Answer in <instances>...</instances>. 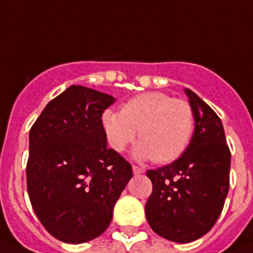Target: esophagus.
<instances>
[{
  "label": "esophagus",
  "instance_id": "1",
  "mask_svg": "<svg viewBox=\"0 0 253 253\" xmlns=\"http://www.w3.org/2000/svg\"><path fill=\"white\" fill-rule=\"evenodd\" d=\"M133 173L134 174H142V173H144V169L138 166H133Z\"/></svg>",
  "mask_w": 253,
  "mask_h": 253
}]
</instances>
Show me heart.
<instances>
[{
	"label": "heart",
	"mask_w": 253,
	"mask_h": 253,
	"mask_svg": "<svg viewBox=\"0 0 253 253\" xmlns=\"http://www.w3.org/2000/svg\"><path fill=\"white\" fill-rule=\"evenodd\" d=\"M106 142L115 152H123L138 138L134 155L140 161L154 159L170 163L187 150L194 131L191 104L159 91L139 94L122 105L119 111L108 109L101 115Z\"/></svg>",
	"instance_id": "1"
}]
</instances>
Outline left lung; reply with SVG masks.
Returning <instances> with one entry per match:
<instances>
[{"mask_svg": "<svg viewBox=\"0 0 253 253\" xmlns=\"http://www.w3.org/2000/svg\"><path fill=\"white\" fill-rule=\"evenodd\" d=\"M194 113L188 148L168 166L149 169L153 191L145 216L157 235L178 243L205 236L218 219L229 188L231 152L218 115L185 89Z\"/></svg>", "mask_w": 253, "mask_h": 253, "instance_id": "obj_1", "label": "left lung"}]
</instances>
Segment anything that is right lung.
Instances as JSON below:
<instances>
[{
	"mask_svg": "<svg viewBox=\"0 0 253 253\" xmlns=\"http://www.w3.org/2000/svg\"><path fill=\"white\" fill-rule=\"evenodd\" d=\"M115 99L71 85L30 129V202L45 229L66 243L99 237L133 177L130 163L106 147L101 115Z\"/></svg>",
	"mask_w": 253,
	"mask_h": 253,
	"instance_id": "right-lung-1",
	"label": "right lung"
}]
</instances>
